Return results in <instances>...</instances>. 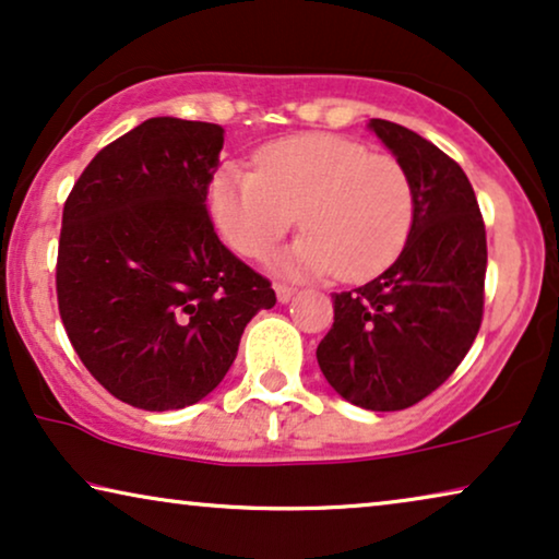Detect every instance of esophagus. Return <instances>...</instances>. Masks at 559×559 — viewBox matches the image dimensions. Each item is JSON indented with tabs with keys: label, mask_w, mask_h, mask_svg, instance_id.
<instances>
[{
	"label": "esophagus",
	"mask_w": 559,
	"mask_h": 559,
	"mask_svg": "<svg viewBox=\"0 0 559 559\" xmlns=\"http://www.w3.org/2000/svg\"><path fill=\"white\" fill-rule=\"evenodd\" d=\"M274 293H277V300L280 302H289V300H293V295H295V287L274 285Z\"/></svg>",
	"instance_id": "34e87169"
}]
</instances>
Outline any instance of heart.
I'll use <instances>...</instances> for the list:
<instances>
[{
    "instance_id": "b5f03b06",
    "label": "heart",
    "mask_w": 559,
    "mask_h": 559,
    "mask_svg": "<svg viewBox=\"0 0 559 559\" xmlns=\"http://www.w3.org/2000/svg\"><path fill=\"white\" fill-rule=\"evenodd\" d=\"M257 170L228 163L213 175L209 211L243 257H264L297 218L305 234L274 257L287 277L369 280L400 257L415 221V188L400 159L335 134L266 144Z\"/></svg>"
}]
</instances>
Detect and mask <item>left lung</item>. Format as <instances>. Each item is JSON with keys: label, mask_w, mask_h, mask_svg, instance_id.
<instances>
[{"label": "left lung", "mask_w": 559, "mask_h": 559, "mask_svg": "<svg viewBox=\"0 0 559 559\" xmlns=\"http://www.w3.org/2000/svg\"><path fill=\"white\" fill-rule=\"evenodd\" d=\"M415 188V221L396 262L333 295V328L316 350L343 400L407 409L457 369L484 318L486 228L461 165L412 129L371 119Z\"/></svg>", "instance_id": "left-lung-1"}]
</instances>
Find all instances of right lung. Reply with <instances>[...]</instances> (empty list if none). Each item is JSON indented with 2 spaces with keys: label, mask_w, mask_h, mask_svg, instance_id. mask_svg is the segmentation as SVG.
Here are the masks:
<instances>
[{
  "label": "right lung",
  "mask_w": 559,
  "mask_h": 559,
  "mask_svg": "<svg viewBox=\"0 0 559 559\" xmlns=\"http://www.w3.org/2000/svg\"><path fill=\"white\" fill-rule=\"evenodd\" d=\"M221 150L218 124L147 119L106 144L66 201L60 318L83 366L132 407L201 402L249 320L277 302L213 231L205 195Z\"/></svg>",
  "instance_id": "add662e5"
}]
</instances>
